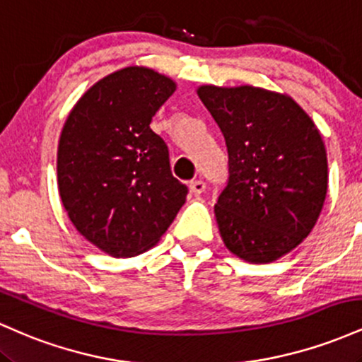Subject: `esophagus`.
<instances>
[{
    "label": "esophagus",
    "instance_id": "34e87169",
    "mask_svg": "<svg viewBox=\"0 0 362 362\" xmlns=\"http://www.w3.org/2000/svg\"><path fill=\"white\" fill-rule=\"evenodd\" d=\"M189 189H190V192H192V194L199 195V194H202L206 190V184L202 180H192V182H190Z\"/></svg>",
    "mask_w": 362,
    "mask_h": 362
}]
</instances>
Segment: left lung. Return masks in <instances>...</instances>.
<instances>
[{
  "label": "left lung",
  "instance_id": "obj_1",
  "mask_svg": "<svg viewBox=\"0 0 362 362\" xmlns=\"http://www.w3.org/2000/svg\"><path fill=\"white\" fill-rule=\"evenodd\" d=\"M230 156V178L214 206L224 245L250 264L296 248L322 213L327 151L318 127L289 95L259 86L202 85Z\"/></svg>",
  "mask_w": 362,
  "mask_h": 362
}]
</instances>
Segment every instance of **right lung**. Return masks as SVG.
<instances>
[{
    "label": "right lung",
    "instance_id": "right-lung-1",
    "mask_svg": "<svg viewBox=\"0 0 362 362\" xmlns=\"http://www.w3.org/2000/svg\"><path fill=\"white\" fill-rule=\"evenodd\" d=\"M175 90L172 78L129 66L90 86L62 126V206L78 233L117 259L155 247L185 204L167 144L149 127Z\"/></svg>",
    "mask_w": 362,
    "mask_h": 362
}]
</instances>
